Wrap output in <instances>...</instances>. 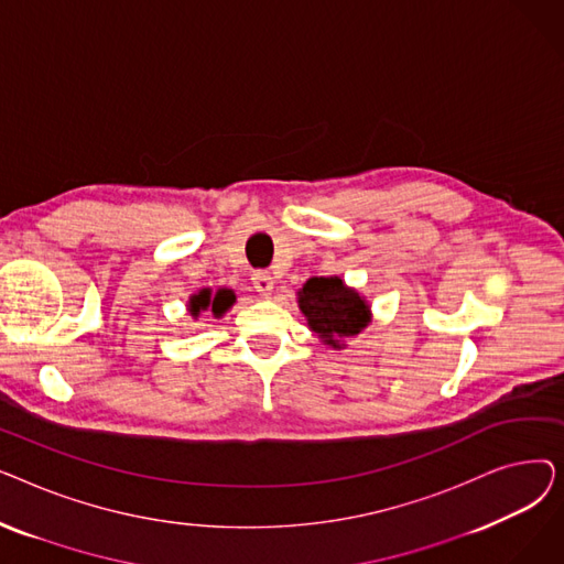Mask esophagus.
<instances>
[{"mask_svg":"<svg viewBox=\"0 0 564 564\" xmlns=\"http://www.w3.org/2000/svg\"><path fill=\"white\" fill-rule=\"evenodd\" d=\"M253 288L262 297H270L274 290V279L270 276V272H253Z\"/></svg>","mask_w":564,"mask_h":564,"instance_id":"34e87169","label":"esophagus"}]
</instances>
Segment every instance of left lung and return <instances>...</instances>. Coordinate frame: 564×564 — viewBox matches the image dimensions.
Segmentation results:
<instances>
[{
	"instance_id": "1",
	"label": "left lung",
	"mask_w": 564,
	"mask_h": 564,
	"mask_svg": "<svg viewBox=\"0 0 564 564\" xmlns=\"http://www.w3.org/2000/svg\"><path fill=\"white\" fill-rule=\"evenodd\" d=\"M297 294L300 311L324 345L340 349L343 338L357 336L368 327V302L338 276H313Z\"/></svg>"
}]
</instances>
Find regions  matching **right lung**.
<instances>
[{"instance_id": "1", "label": "right lung", "mask_w": 564, "mask_h": 564, "mask_svg": "<svg viewBox=\"0 0 564 564\" xmlns=\"http://www.w3.org/2000/svg\"><path fill=\"white\" fill-rule=\"evenodd\" d=\"M232 302H235L232 290L221 288V290L213 292L210 288H203L200 292H196L189 297V313L194 317H198L203 311H210L215 317H221L232 306Z\"/></svg>"}]
</instances>
